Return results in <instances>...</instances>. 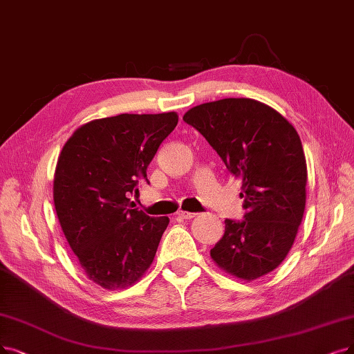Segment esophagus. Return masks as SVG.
I'll return each mask as SVG.
<instances>
[{
    "label": "esophagus",
    "mask_w": 354,
    "mask_h": 354,
    "mask_svg": "<svg viewBox=\"0 0 354 354\" xmlns=\"http://www.w3.org/2000/svg\"><path fill=\"white\" fill-rule=\"evenodd\" d=\"M177 215L181 218V219H193L196 216V214H192V212H186V210H178Z\"/></svg>",
    "instance_id": "esophagus-1"
}]
</instances>
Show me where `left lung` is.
Masks as SVG:
<instances>
[{"label": "left lung", "mask_w": 354, "mask_h": 354, "mask_svg": "<svg viewBox=\"0 0 354 354\" xmlns=\"http://www.w3.org/2000/svg\"><path fill=\"white\" fill-rule=\"evenodd\" d=\"M183 120L243 181L244 219H225L212 260L243 280L270 273L286 259L304 218L308 171L298 132L279 111L252 98L203 103Z\"/></svg>", "instance_id": "left-lung-1"}]
</instances>
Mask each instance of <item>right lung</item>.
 <instances>
[{"label":"right lung","mask_w":354,"mask_h":354,"mask_svg":"<svg viewBox=\"0 0 354 354\" xmlns=\"http://www.w3.org/2000/svg\"><path fill=\"white\" fill-rule=\"evenodd\" d=\"M177 122L176 111L95 119L61 151L55 210L84 273L98 286H132L153 261L169 219L132 209L129 196L149 185L147 168Z\"/></svg>","instance_id":"1"}]
</instances>
